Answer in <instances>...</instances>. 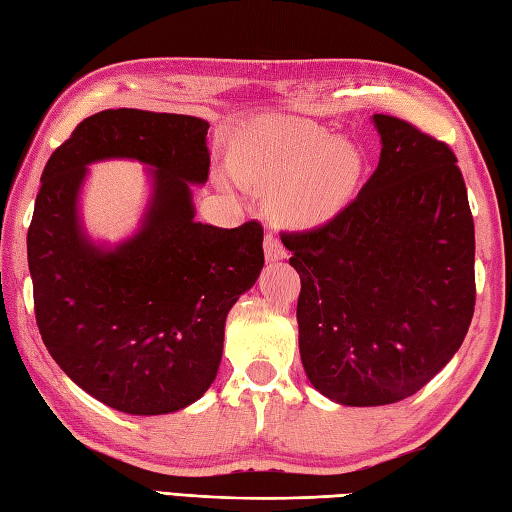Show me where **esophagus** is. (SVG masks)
<instances>
[{
    "mask_svg": "<svg viewBox=\"0 0 512 512\" xmlns=\"http://www.w3.org/2000/svg\"><path fill=\"white\" fill-rule=\"evenodd\" d=\"M265 258L269 263H276V260L287 258V249L280 243V238L276 234H267L265 236Z\"/></svg>",
    "mask_w": 512,
    "mask_h": 512,
    "instance_id": "obj_1",
    "label": "esophagus"
}]
</instances>
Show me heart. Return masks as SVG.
I'll return each mask as SVG.
<instances>
[{
  "label": "heart",
  "instance_id": "1",
  "mask_svg": "<svg viewBox=\"0 0 512 512\" xmlns=\"http://www.w3.org/2000/svg\"><path fill=\"white\" fill-rule=\"evenodd\" d=\"M238 179L271 190L274 214L289 225L314 227L338 216L364 172V156L318 125L294 117H263L232 143Z\"/></svg>",
  "mask_w": 512,
  "mask_h": 512
}]
</instances>
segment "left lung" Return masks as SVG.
<instances>
[{"label": "left lung", "mask_w": 512, "mask_h": 512, "mask_svg": "<svg viewBox=\"0 0 512 512\" xmlns=\"http://www.w3.org/2000/svg\"><path fill=\"white\" fill-rule=\"evenodd\" d=\"M373 125L380 163L356 201L280 236L300 274L302 367L344 406L420 391L460 349L475 309V225L453 150L389 114Z\"/></svg>", "instance_id": "obj_1"}]
</instances>
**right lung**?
<instances>
[{"label":"right lung","instance_id":"obj_1","mask_svg":"<svg viewBox=\"0 0 512 512\" xmlns=\"http://www.w3.org/2000/svg\"><path fill=\"white\" fill-rule=\"evenodd\" d=\"M210 123L134 108L83 119L41 174L28 269L37 327L61 371L92 398L130 415L181 411L210 389L225 320L263 269V227L196 221ZM139 160L153 192L138 232L117 246L82 229L87 165Z\"/></svg>","mask_w":512,"mask_h":512}]
</instances>
